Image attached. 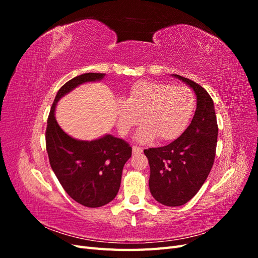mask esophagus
I'll use <instances>...</instances> for the list:
<instances>
[{
    "label": "esophagus",
    "mask_w": 258,
    "mask_h": 258,
    "mask_svg": "<svg viewBox=\"0 0 258 258\" xmlns=\"http://www.w3.org/2000/svg\"><path fill=\"white\" fill-rule=\"evenodd\" d=\"M132 152L134 154H139V153H142L143 152V148L140 147V146H132Z\"/></svg>",
    "instance_id": "34e87169"
}]
</instances>
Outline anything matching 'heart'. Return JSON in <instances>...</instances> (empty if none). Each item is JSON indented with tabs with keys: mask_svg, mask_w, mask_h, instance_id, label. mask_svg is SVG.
Wrapping results in <instances>:
<instances>
[{
	"mask_svg": "<svg viewBox=\"0 0 258 258\" xmlns=\"http://www.w3.org/2000/svg\"><path fill=\"white\" fill-rule=\"evenodd\" d=\"M195 96L186 86L140 81L129 90L128 97L115 104L117 129L121 136L142 122L137 134L140 143H148L158 137L171 141L181 136L195 110Z\"/></svg>",
	"mask_w": 258,
	"mask_h": 258,
	"instance_id": "heart-1",
	"label": "heart"
}]
</instances>
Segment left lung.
Instances as JSON below:
<instances>
[{"label":"left lung","mask_w":258,"mask_h":258,"mask_svg":"<svg viewBox=\"0 0 258 258\" xmlns=\"http://www.w3.org/2000/svg\"><path fill=\"white\" fill-rule=\"evenodd\" d=\"M172 76L194 90L197 108L182 136L169 145L144 150V154L151 168L152 196L163 206L179 207L198 192L212 169L218 128L213 100L207 90L183 76Z\"/></svg>","instance_id":"left-lung-1"}]
</instances>
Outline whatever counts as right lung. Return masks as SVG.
<instances>
[{
  "mask_svg": "<svg viewBox=\"0 0 258 258\" xmlns=\"http://www.w3.org/2000/svg\"><path fill=\"white\" fill-rule=\"evenodd\" d=\"M104 76L85 73L62 86L53 100L46 128V150L53 173L70 197L88 208L105 206L116 197L132 148L111 135L92 141L74 139L60 128L54 111L58 101L77 86L102 81Z\"/></svg>",
  "mask_w": 258,
  "mask_h": 258,
  "instance_id": "obj_1",
  "label": "right lung"
}]
</instances>
